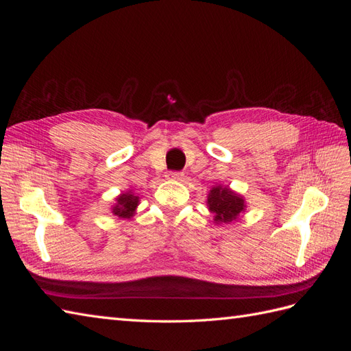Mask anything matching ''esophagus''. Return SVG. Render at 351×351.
I'll use <instances>...</instances> for the list:
<instances>
[{"mask_svg":"<svg viewBox=\"0 0 351 351\" xmlns=\"http://www.w3.org/2000/svg\"><path fill=\"white\" fill-rule=\"evenodd\" d=\"M171 180H176V182H182V180L184 178V174L183 173H178V171H174V173H169L168 176Z\"/></svg>","mask_w":351,"mask_h":351,"instance_id":"1","label":"esophagus"}]
</instances>
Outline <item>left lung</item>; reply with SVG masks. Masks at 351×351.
Wrapping results in <instances>:
<instances>
[{"instance_id":"left-lung-1","label":"left lung","mask_w":351,"mask_h":351,"mask_svg":"<svg viewBox=\"0 0 351 351\" xmlns=\"http://www.w3.org/2000/svg\"><path fill=\"white\" fill-rule=\"evenodd\" d=\"M206 206L210 214L214 215V222L217 226L231 224V222L237 221L247 208L246 199L224 184H215L210 187Z\"/></svg>"}]
</instances>
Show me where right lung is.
Masks as SVG:
<instances>
[{"instance_id":"right-lung-1","label":"right lung","mask_w":351,"mask_h":351,"mask_svg":"<svg viewBox=\"0 0 351 351\" xmlns=\"http://www.w3.org/2000/svg\"><path fill=\"white\" fill-rule=\"evenodd\" d=\"M114 200L115 202L111 205V214L121 219L133 218L136 215L137 206L141 204V197L136 196L132 189L120 193Z\"/></svg>"}]
</instances>
